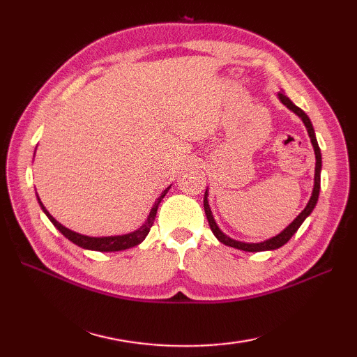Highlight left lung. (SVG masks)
<instances>
[{"label": "left lung", "instance_id": "8db88e82", "mask_svg": "<svg viewBox=\"0 0 357 357\" xmlns=\"http://www.w3.org/2000/svg\"><path fill=\"white\" fill-rule=\"evenodd\" d=\"M278 98L279 101L282 102L287 109H290L293 113H296L301 119L302 123H304L307 132H308V136H310V141H312V146L314 149V156H316V167H314V185H313V192H312V196H310V201L305 206V208L301 211V213L296 216L294 221L287 225L285 229L280 231L279 234H276V236H273L270 239H265L262 242H242V241H236L233 239L230 236H227V234L219 229V225L216 224L215 218H213V213H211V208L208 206V188L206 190V195H204V210H206V216H207V221H208V225L211 231H213L215 236L218 238L219 242H222V244L229 245V247H233V248H238V250H244V252H267V250H276L279 247L285 245L288 241H290V238L293 236V234L298 231L299 227L302 225V222L305 221V219L312 215V211L314 210L316 204H317V198H319V190H321V170H322V156H321V149H319V144H317V139H316V135H314V128H313V124L312 121H310V118L307 116V113L299 109L298 105H294L291 102L290 98H288L284 92H279L278 93Z\"/></svg>", "mask_w": 357, "mask_h": 357}]
</instances>
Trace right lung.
Segmentation results:
<instances>
[{
  "label": "right lung",
  "instance_id": "obj_1",
  "mask_svg": "<svg viewBox=\"0 0 357 357\" xmlns=\"http://www.w3.org/2000/svg\"><path fill=\"white\" fill-rule=\"evenodd\" d=\"M170 187L172 185L167 187L165 190L158 196V199L155 201L153 207H151L150 213L146 219V222H144L138 230L126 233V234H116V236H100V238H96V236H86V234L72 231L70 229H67V227H64L63 224H59L56 219L53 218L47 210H45V207L43 206V202L40 199V196H38V193H36V199H38V204H40L41 210L45 213V216L50 219V222L55 225L56 229L61 231L67 239L72 241L73 244H77L78 247L86 248V250H95V252H121V250H127V248H132L135 245H139L141 242L146 239V236L151 229V225H153V222H155L159 204H161V201L164 199V196L167 195V192H169Z\"/></svg>",
  "mask_w": 357,
  "mask_h": 357
}]
</instances>
